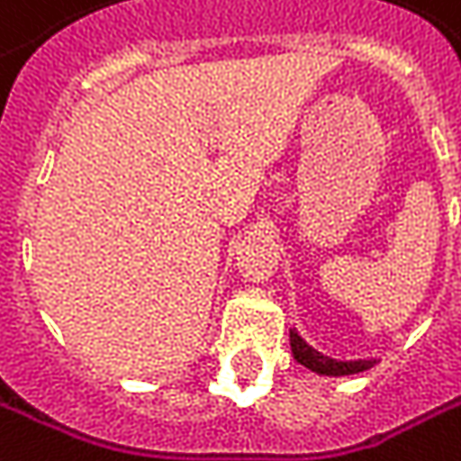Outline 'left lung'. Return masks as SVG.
Listing matches in <instances>:
<instances>
[{"label":"left lung","instance_id":"8db88e82","mask_svg":"<svg viewBox=\"0 0 461 461\" xmlns=\"http://www.w3.org/2000/svg\"><path fill=\"white\" fill-rule=\"evenodd\" d=\"M291 352H294V357L298 365H303L311 373L329 375V377H344V375L365 373V370H370L375 365V359H349V362H344V359L326 357V355L316 352L311 344H306V341L301 339L295 329H291Z\"/></svg>","mask_w":461,"mask_h":461}]
</instances>
